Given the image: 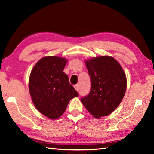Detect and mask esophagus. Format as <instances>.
Listing matches in <instances>:
<instances>
[{"mask_svg": "<svg viewBox=\"0 0 154 154\" xmlns=\"http://www.w3.org/2000/svg\"><path fill=\"white\" fill-rule=\"evenodd\" d=\"M74 87H75V89L77 90V91H79V85H75L74 86Z\"/></svg>", "mask_w": 154, "mask_h": 154, "instance_id": "esophagus-1", "label": "esophagus"}]
</instances>
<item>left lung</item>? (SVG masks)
I'll return each instance as SVG.
<instances>
[{
    "mask_svg": "<svg viewBox=\"0 0 154 154\" xmlns=\"http://www.w3.org/2000/svg\"><path fill=\"white\" fill-rule=\"evenodd\" d=\"M91 79V89L81 98L94 118L110 115L119 106L127 88V79L119 63L110 56H99L85 61Z\"/></svg>",
    "mask_w": 154,
    "mask_h": 154,
    "instance_id": "obj_1",
    "label": "left lung"
}]
</instances>
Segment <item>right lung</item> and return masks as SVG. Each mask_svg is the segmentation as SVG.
I'll use <instances>...</instances> for the list:
<instances>
[{"instance_id":"1","label":"right lung","mask_w":154,"mask_h":154,"mask_svg":"<svg viewBox=\"0 0 154 154\" xmlns=\"http://www.w3.org/2000/svg\"><path fill=\"white\" fill-rule=\"evenodd\" d=\"M66 59L58 56L42 58L31 72L29 89L34 106L41 113L56 119L64 113L72 98L78 93L63 72Z\"/></svg>"}]
</instances>
